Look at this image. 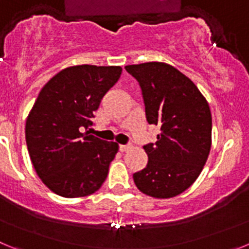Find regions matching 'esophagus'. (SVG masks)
<instances>
[{"label":"esophagus","instance_id":"obj_1","mask_svg":"<svg viewBox=\"0 0 249 249\" xmlns=\"http://www.w3.org/2000/svg\"><path fill=\"white\" fill-rule=\"evenodd\" d=\"M131 144H120V149L122 152H126V151H128L129 148H131Z\"/></svg>","mask_w":249,"mask_h":249}]
</instances>
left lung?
<instances>
[{
	"label": "left lung",
	"mask_w": 249,
	"mask_h": 249,
	"mask_svg": "<svg viewBox=\"0 0 249 249\" xmlns=\"http://www.w3.org/2000/svg\"><path fill=\"white\" fill-rule=\"evenodd\" d=\"M140 82L149 124L160 127L155 144L144 146L148 163L133 175L138 190L172 198L201 175L212 144V114L191 78L164 62L126 66Z\"/></svg>",
	"instance_id": "left-lung-1"
}]
</instances>
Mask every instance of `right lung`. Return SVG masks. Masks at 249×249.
Returning <instances> with one entry per match:
<instances>
[{"instance_id":"right-lung-1","label":"right lung","mask_w":249,"mask_h":249,"mask_svg":"<svg viewBox=\"0 0 249 249\" xmlns=\"http://www.w3.org/2000/svg\"><path fill=\"white\" fill-rule=\"evenodd\" d=\"M121 72L120 66H72L39 92L26 120V143L37 176L56 195L86 197L106 181L120 146L83 131Z\"/></svg>"}]
</instances>
